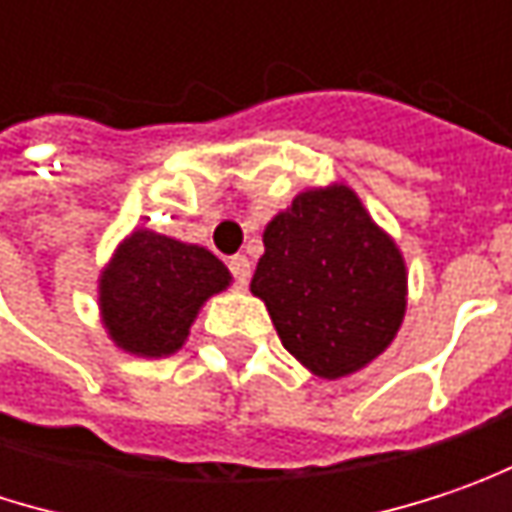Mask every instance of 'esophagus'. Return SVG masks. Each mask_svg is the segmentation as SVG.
I'll use <instances>...</instances> for the list:
<instances>
[{
	"instance_id": "34e87169",
	"label": "esophagus",
	"mask_w": 512,
	"mask_h": 512,
	"mask_svg": "<svg viewBox=\"0 0 512 512\" xmlns=\"http://www.w3.org/2000/svg\"><path fill=\"white\" fill-rule=\"evenodd\" d=\"M230 271L236 276L238 288H247V282H250V259L247 256H233L230 259Z\"/></svg>"
}]
</instances>
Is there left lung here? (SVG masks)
Here are the masks:
<instances>
[{
    "instance_id": "left-lung-1",
    "label": "left lung",
    "mask_w": 512,
    "mask_h": 512,
    "mask_svg": "<svg viewBox=\"0 0 512 512\" xmlns=\"http://www.w3.org/2000/svg\"><path fill=\"white\" fill-rule=\"evenodd\" d=\"M262 241L250 291L306 370L344 379L393 344L408 306L405 256L349 186L300 192Z\"/></svg>"
}]
</instances>
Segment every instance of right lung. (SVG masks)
Listing matches in <instances>:
<instances>
[{
  "mask_svg": "<svg viewBox=\"0 0 512 512\" xmlns=\"http://www.w3.org/2000/svg\"><path fill=\"white\" fill-rule=\"evenodd\" d=\"M233 274L201 244L133 230L98 276L107 338L139 358H168L189 341L203 303L227 291Z\"/></svg>",
  "mask_w": 512,
  "mask_h": 512,
  "instance_id": "add662e5",
  "label": "right lung"
}]
</instances>
